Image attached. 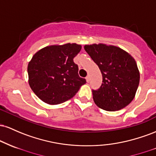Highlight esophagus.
<instances>
[{
    "mask_svg": "<svg viewBox=\"0 0 156 156\" xmlns=\"http://www.w3.org/2000/svg\"><path fill=\"white\" fill-rule=\"evenodd\" d=\"M86 79H87V82H89V80H90V77H89V76H87L86 77Z\"/></svg>",
    "mask_w": 156,
    "mask_h": 156,
    "instance_id": "obj_1",
    "label": "esophagus"
}]
</instances>
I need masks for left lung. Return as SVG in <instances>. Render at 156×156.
<instances>
[{
  "label": "left lung",
  "instance_id": "obj_1",
  "mask_svg": "<svg viewBox=\"0 0 156 156\" xmlns=\"http://www.w3.org/2000/svg\"><path fill=\"white\" fill-rule=\"evenodd\" d=\"M84 49L103 76L100 88L92 89L95 104L108 112L127 106L134 98L140 79L133 57L121 48L103 44L85 45Z\"/></svg>",
  "mask_w": 156,
  "mask_h": 156
}]
</instances>
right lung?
<instances>
[{
  "label": "right lung",
  "mask_w": 156,
  "mask_h": 156,
  "mask_svg": "<svg viewBox=\"0 0 156 156\" xmlns=\"http://www.w3.org/2000/svg\"><path fill=\"white\" fill-rule=\"evenodd\" d=\"M81 50L76 43L48 46L32 57L28 65V83L40 100L56 105L71 99L86 83L78 76L73 58Z\"/></svg>",
  "instance_id": "obj_1"
}]
</instances>
